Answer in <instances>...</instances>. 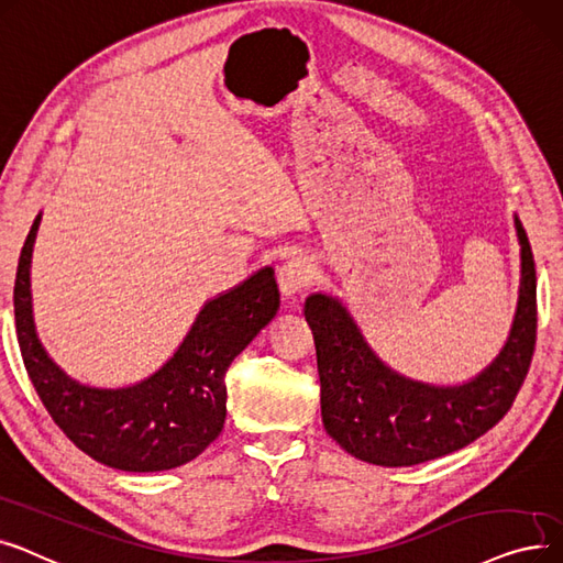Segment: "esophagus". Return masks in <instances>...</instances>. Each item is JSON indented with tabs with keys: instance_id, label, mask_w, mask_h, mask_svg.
Instances as JSON below:
<instances>
[{
	"instance_id": "1",
	"label": "esophagus",
	"mask_w": 563,
	"mask_h": 563,
	"mask_svg": "<svg viewBox=\"0 0 563 563\" xmlns=\"http://www.w3.org/2000/svg\"><path fill=\"white\" fill-rule=\"evenodd\" d=\"M277 282L286 298L298 296L300 290L311 286L313 282V265L302 256H290L277 271Z\"/></svg>"
}]
</instances>
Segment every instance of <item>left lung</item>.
<instances>
[{"instance_id": "8db88e82", "label": "left lung", "mask_w": 563, "mask_h": 563, "mask_svg": "<svg viewBox=\"0 0 563 563\" xmlns=\"http://www.w3.org/2000/svg\"><path fill=\"white\" fill-rule=\"evenodd\" d=\"M516 231L520 290L511 332L499 355L463 385L421 383L394 371L373 353L339 298H307L320 415L328 435L351 456L383 467L435 461L488 433L511 410L537 345V267L518 216Z\"/></svg>"}]
</instances>
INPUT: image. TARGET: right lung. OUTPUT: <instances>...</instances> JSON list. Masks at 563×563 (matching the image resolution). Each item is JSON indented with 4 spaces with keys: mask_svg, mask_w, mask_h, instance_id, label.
Here are the masks:
<instances>
[{
    "mask_svg": "<svg viewBox=\"0 0 563 563\" xmlns=\"http://www.w3.org/2000/svg\"><path fill=\"white\" fill-rule=\"evenodd\" d=\"M41 212L26 235L13 288L15 332L26 373L45 410L75 446L107 467L163 472L195 461L227 419L224 373L279 309L271 265L197 313L176 353L148 378L128 387H93L47 355L32 311V254Z\"/></svg>",
    "mask_w": 563,
    "mask_h": 563,
    "instance_id": "obj_1",
    "label": "right lung"
}]
</instances>
